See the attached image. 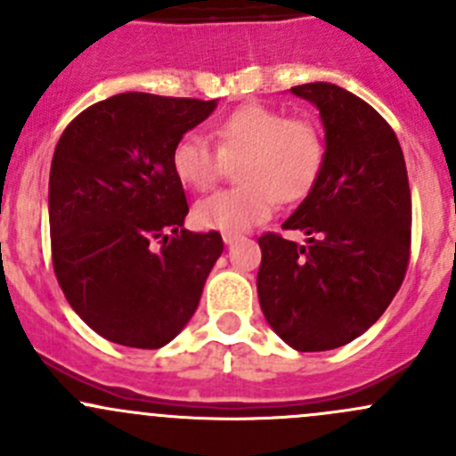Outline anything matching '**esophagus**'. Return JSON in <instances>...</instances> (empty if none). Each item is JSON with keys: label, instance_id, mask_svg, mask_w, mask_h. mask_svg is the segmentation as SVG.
<instances>
[{"label": "esophagus", "instance_id": "esophagus-1", "mask_svg": "<svg viewBox=\"0 0 456 456\" xmlns=\"http://www.w3.org/2000/svg\"><path fill=\"white\" fill-rule=\"evenodd\" d=\"M238 238H240V233H223L224 245H233V242H236Z\"/></svg>", "mask_w": 456, "mask_h": 456}]
</instances>
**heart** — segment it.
Segmentation results:
<instances>
[{
    "mask_svg": "<svg viewBox=\"0 0 456 456\" xmlns=\"http://www.w3.org/2000/svg\"><path fill=\"white\" fill-rule=\"evenodd\" d=\"M216 147L199 132H187L172 150V169L191 190H207L238 163L240 187L220 190L194 205L200 229L238 233L271 218L275 202L302 200L315 185L324 145L314 123L287 118L280 110L247 103L214 126Z\"/></svg>",
    "mask_w": 456,
    "mask_h": 456,
    "instance_id": "b5f03b06",
    "label": "heart"
}]
</instances>
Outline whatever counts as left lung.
Masks as SVG:
<instances>
[{
	"label": "left lung",
	"mask_w": 456,
	"mask_h": 456,
	"mask_svg": "<svg viewBox=\"0 0 456 456\" xmlns=\"http://www.w3.org/2000/svg\"><path fill=\"white\" fill-rule=\"evenodd\" d=\"M320 110L324 160L315 185L262 249L257 297L271 329L296 351L344 346L369 330L399 291L411 260V187L393 127L344 87H291Z\"/></svg>",
	"instance_id": "1"
}]
</instances>
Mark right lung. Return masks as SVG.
<instances>
[{
    "mask_svg": "<svg viewBox=\"0 0 456 456\" xmlns=\"http://www.w3.org/2000/svg\"><path fill=\"white\" fill-rule=\"evenodd\" d=\"M218 101L123 92L63 130L50 165L53 266L63 296L101 338L172 342L223 254L218 232H187L172 150ZM160 244V248H156Z\"/></svg>",
    "mask_w": 456,
    "mask_h": 456,
    "instance_id": "1",
    "label": "right lung"
}]
</instances>
